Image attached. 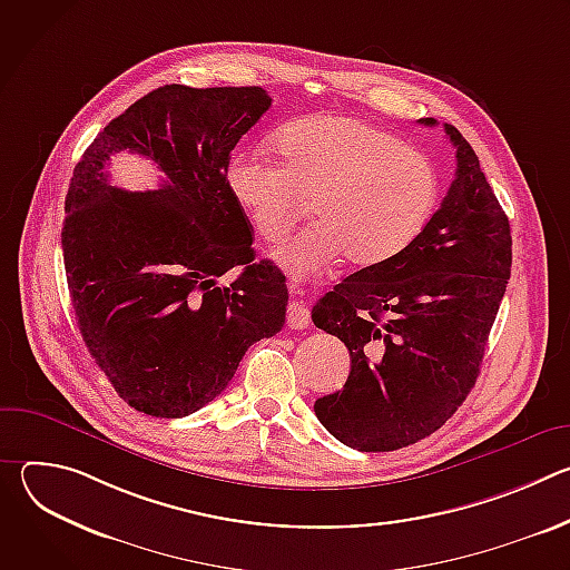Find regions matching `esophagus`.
I'll return each instance as SVG.
<instances>
[{
    "label": "esophagus",
    "instance_id": "obj_1",
    "mask_svg": "<svg viewBox=\"0 0 570 570\" xmlns=\"http://www.w3.org/2000/svg\"><path fill=\"white\" fill-rule=\"evenodd\" d=\"M308 308L302 302H291L286 308V324L291 330H306L308 327Z\"/></svg>",
    "mask_w": 570,
    "mask_h": 570
}]
</instances>
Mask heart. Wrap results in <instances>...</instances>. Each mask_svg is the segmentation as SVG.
<instances>
[{
  "mask_svg": "<svg viewBox=\"0 0 570 570\" xmlns=\"http://www.w3.org/2000/svg\"><path fill=\"white\" fill-rule=\"evenodd\" d=\"M277 165L238 155L227 187L257 236L288 234L311 200L315 223L273 253L297 279L343 255L367 268L392 259L422 232L435 205V176L422 153L347 115H315L284 126Z\"/></svg>",
  "mask_w": 570,
  "mask_h": 570,
  "instance_id": "obj_1",
  "label": "heart"
}]
</instances>
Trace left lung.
<instances>
[{
    "mask_svg": "<svg viewBox=\"0 0 570 570\" xmlns=\"http://www.w3.org/2000/svg\"><path fill=\"white\" fill-rule=\"evenodd\" d=\"M444 130L458 169L440 209L401 253L345 277L311 311L352 358L343 390L313 411L358 451L415 444L458 411L510 279V220L469 141L451 124Z\"/></svg>",
    "mask_w": 570,
    "mask_h": 570,
    "instance_id": "8db88e82",
    "label": "left lung"
}]
</instances>
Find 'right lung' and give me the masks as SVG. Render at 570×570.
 <instances>
[{
  "label": "right lung",
  "mask_w": 570,
  "mask_h": 570,
  "mask_svg": "<svg viewBox=\"0 0 570 570\" xmlns=\"http://www.w3.org/2000/svg\"><path fill=\"white\" fill-rule=\"evenodd\" d=\"M273 99L262 88L165 86L88 146L65 198L62 257L90 356L117 394L153 417L216 399L243 354L286 320L282 271L255 262L253 225L227 187L229 153ZM154 159L157 190L109 185V155ZM232 267L236 281L217 279Z\"/></svg>",
  "instance_id": "add662e5"
}]
</instances>
